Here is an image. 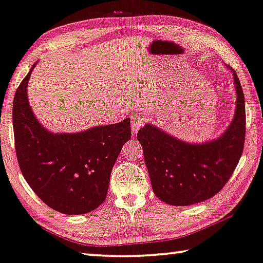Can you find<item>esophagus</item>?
<instances>
[{
	"label": "esophagus",
	"mask_w": 263,
	"mask_h": 263,
	"mask_svg": "<svg viewBox=\"0 0 263 263\" xmlns=\"http://www.w3.org/2000/svg\"><path fill=\"white\" fill-rule=\"evenodd\" d=\"M131 126H132V132L136 133L139 131V128L140 127H143L144 125H145V123H146V118H145V117H143V116H135V117H132L131 118Z\"/></svg>",
	"instance_id": "1"
}]
</instances>
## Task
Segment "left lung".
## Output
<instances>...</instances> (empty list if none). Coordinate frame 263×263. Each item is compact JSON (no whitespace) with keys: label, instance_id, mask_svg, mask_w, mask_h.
<instances>
[{"label":"left lung","instance_id":"left-lung-1","mask_svg":"<svg viewBox=\"0 0 263 263\" xmlns=\"http://www.w3.org/2000/svg\"><path fill=\"white\" fill-rule=\"evenodd\" d=\"M233 77L237 98L235 116L219 138L189 144L150 124L137 133L152 189L160 201L179 206L203 202L219 193L232 177L246 138L243 89L234 70Z\"/></svg>","mask_w":263,"mask_h":263}]
</instances>
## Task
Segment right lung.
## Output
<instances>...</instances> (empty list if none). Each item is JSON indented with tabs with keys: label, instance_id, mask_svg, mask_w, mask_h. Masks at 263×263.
<instances>
[{
	"label": "right lung",
	"instance_id": "right-lung-1",
	"mask_svg": "<svg viewBox=\"0 0 263 263\" xmlns=\"http://www.w3.org/2000/svg\"><path fill=\"white\" fill-rule=\"evenodd\" d=\"M33 67L17 87L13 103L18 166L49 208L67 215L89 213L106 198L112 167L131 138L130 118L79 133L47 131L31 112L27 97Z\"/></svg>",
	"mask_w": 263,
	"mask_h": 263
}]
</instances>
